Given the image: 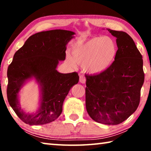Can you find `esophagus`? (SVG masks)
<instances>
[{
  "label": "esophagus",
  "mask_w": 151,
  "mask_h": 151,
  "mask_svg": "<svg viewBox=\"0 0 151 151\" xmlns=\"http://www.w3.org/2000/svg\"><path fill=\"white\" fill-rule=\"evenodd\" d=\"M86 77L85 76H83V75H81L80 76V78H79V81L81 82V83H86Z\"/></svg>",
  "instance_id": "esophagus-1"
}]
</instances>
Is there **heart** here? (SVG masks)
<instances>
[{
    "mask_svg": "<svg viewBox=\"0 0 151 151\" xmlns=\"http://www.w3.org/2000/svg\"><path fill=\"white\" fill-rule=\"evenodd\" d=\"M117 54V46L111 37H95L85 44L74 47L73 58L67 57L68 62L85 66L89 72L101 73L109 68Z\"/></svg>",
    "mask_w": 151,
    "mask_h": 151,
    "instance_id": "obj_1",
    "label": "heart"
}]
</instances>
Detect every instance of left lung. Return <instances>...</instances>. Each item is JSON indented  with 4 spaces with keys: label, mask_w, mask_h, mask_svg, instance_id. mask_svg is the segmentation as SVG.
<instances>
[{
    "label": "left lung",
    "mask_w": 151,
    "mask_h": 151,
    "mask_svg": "<svg viewBox=\"0 0 151 151\" xmlns=\"http://www.w3.org/2000/svg\"><path fill=\"white\" fill-rule=\"evenodd\" d=\"M116 38L115 59L98 75H86V108L94 121L119 124L139 106L144 83L142 57L127 33L107 29Z\"/></svg>",
    "instance_id": "left-lung-1"
}]
</instances>
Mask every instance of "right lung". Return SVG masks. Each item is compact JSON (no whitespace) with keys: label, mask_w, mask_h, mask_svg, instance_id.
<instances>
[{"label":"right lung","mask_w":151,"mask_h":151,"mask_svg":"<svg viewBox=\"0 0 151 151\" xmlns=\"http://www.w3.org/2000/svg\"><path fill=\"white\" fill-rule=\"evenodd\" d=\"M75 34L60 29L36 33L15 52L7 70V99L17 115L26 124H44L57 119L70 89L78 83L76 72L63 74L56 70L58 61L65 59L66 45ZM32 76L42 86V103L35 114L22 111L17 99L24 81Z\"/></svg>","instance_id":"obj_1"}]
</instances>
